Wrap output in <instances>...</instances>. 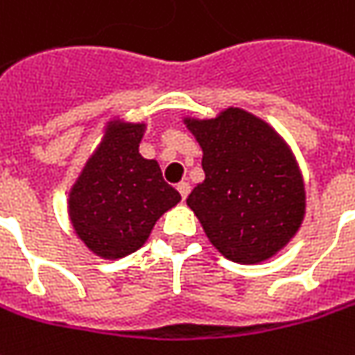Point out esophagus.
<instances>
[{
	"label": "esophagus",
	"instance_id": "obj_1",
	"mask_svg": "<svg viewBox=\"0 0 355 355\" xmlns=\"http://www.w3.org/2000/svg\"><path fill=\"white\" fill-rule=\"evenodd\" d=\"M177 190H178V192H180V196H182V200H187L188 194H190V184L182 180V182H178V184H177Z\"/></svg>",
	"mask_w": 355,
	"mask_h": 355
}]
</instances>
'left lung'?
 <instances>
[{"label": "left lung", "mask_w": 355, "mask_h": 355, "mask_svg": "<svg viewBox=\"0 0 355 355\" xmlns=\"http://www.w3.org/2000/svg\"><path fill=\"white\" fill-rule=\"evenodd\" d=\"M184 124L202 147L206 173L187 204L209 243L239 264L278 254L305 218V182L284 137L235 107Z\"/></svg>", "instance_id": "1"}]
</instances>
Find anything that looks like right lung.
Returning a JSON list of instances; mask_svg holds the SVG:
<instances>
[{
  "label": "right lung",
  "mask_w": 355,
  "mask_h": 355,
  "mask_svg": "<svg viewBox=\"0 0 355 355\" xmlns=\"http://www.w3.org/2000/svg\"><path fill=\"white\" fill-rule=\"evenodd\" d=\"M144 132V122H107L101 144L69 190L73 231L101 259L136 252L157 219L180 202V194L163 180L157 161L141 157Z\"/></svg>",
  "instance_id": "1"
}]
</instances>
